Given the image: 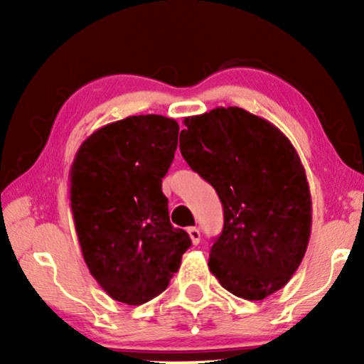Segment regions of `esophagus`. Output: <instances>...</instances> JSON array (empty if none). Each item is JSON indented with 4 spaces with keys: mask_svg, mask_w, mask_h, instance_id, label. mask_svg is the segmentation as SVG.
Returning <instances> with one entry per match:
<instances>
[{
    "mask_svg": "<svg viewBox=\"0 0 364 364\" xmlns=\"http://www.w3.org/2000/svg\"><path fill=\"white\" fill-rule=\"evenodd\" d=\"M187 233H188V237H191L193 245H197V243L200 242V230H198L197 227H188Z\"/></svg>",
    "mask_w": 364,
    "mask_h": 364,
    "instance_id": "1",
    "label": "esophagus"
}]
</instances>
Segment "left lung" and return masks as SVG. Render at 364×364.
<instances>
[{"label":"left lung","instance_id":"left-lung-1","mask_svg":"<svg viewBox=\"0 0 364 364\" xmlns=\"http://www.w3.org/2000/svg\"><path fill=\"white\" fill-rule=\"evenodd\" d=\"M181 154L215 188L223 230L208 268L245 300L283 288L305 257L311 196L305 168L288 137L240 107H215L186 117Z\"/></svg>","mask_w":364,"mask_h":364}]
</instances>
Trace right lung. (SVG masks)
<instances>
[{"mask_svg":"<svg viewBox=\"0 0 364 364\" xmlns=\"http://www.w3.org/2000/svg\"><path fill=\"white\" fill-rule=\"evenodd\" d=\"M178 124L147 114L107 124L81 144L69 200L84 262L112 300L142 305L166 290L192 245L168 220L166 176Z\"/></svg>","mask_w":364,"mask_h":364,"instance_id":"add662e5","label":"right lung"}]
</instances>
